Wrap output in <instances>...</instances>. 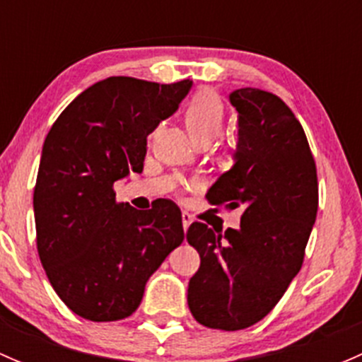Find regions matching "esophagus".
<instances>
[{
    "label": "esophagus",
    "instance_id": "34e87169",
    "mask_svg": "<svg viewBox=\"0 0 362 362\" xmlns=\"http://www.w3.org/2000/svg\"><path fill=\"white\" fill-rule=\"evenodd\" d=\"M191 222H192V215L187 214V211H182V226H184V231L191 226Z\"/></svg>",
    "mask_w": 362,
    "mask_h": 362
}]
</instances>
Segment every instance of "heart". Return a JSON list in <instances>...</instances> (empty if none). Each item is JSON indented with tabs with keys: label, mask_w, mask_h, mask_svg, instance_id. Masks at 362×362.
Instances as JSON below:
<instances>
[{
	"label": "heart",
	"mask_w": 362,
	"mask_h": 362,
	"mask_svg": "<svg viewBox=\"0 0 362 362\" xmlns=\"http://www.w3.org/2000/svg\"><path fill=\"white\" fill-rule=\"evenodd\" d=\"M226 110L222 101L210 90H202L189 101L185 108V126L196 144L211 140L222 133Z\"/></svg>",
	"instance_id": "heart-1"
}]
</instances>
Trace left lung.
Listing matches in <instances>:
<instances>
[{
    "label": "left lung",
    "mask_w": 362,
    "mask_h": 362,
    "mask_svg": "<svg viewBox=\"0 0 362 362\" xmlns=\"http://www.w3.org/2000/svg\"><path fill=\"white\" fill-rule=\"evenodd\" d=\"M235 164L208 189L211 204L242 208L240 228L192 222L202 264L189 280V310L203 326L238 331L264 319L301 269L317 217L315 160L301 124L279 96L243 87Z\"/></svg>",
    "instance_id": "8db88e82"
}]
</instances>
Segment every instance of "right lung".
<instances>
[{"mask_svg": "<svg viewBox=\"0 0 362 362\" xmlns=\"http://www.w3.org/2000/svg\"><path fill=\"white\" fill-rule=\"evenodd\" d=\"M191 80L108 76L75 98L50 127L36 177V245L50 286L93 322L129 317L145 284L184 242L180 208L117 203L113 184L141 173L147 136L178 110Z\"/></svg>", "mask_w": 362, "mask_h": 362, "instance_id": "obj_1", "label": "right lung"}]
</instances>
